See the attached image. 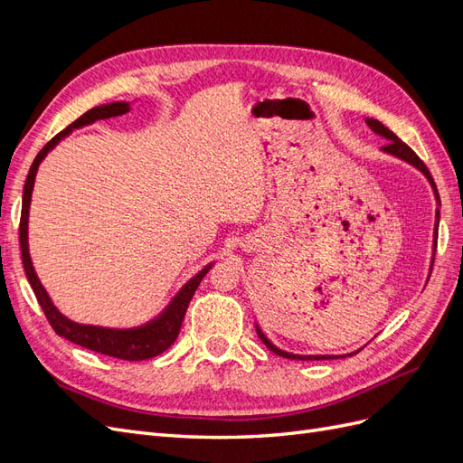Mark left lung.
<instances>
[{"instance_id": "left-lung-1", "label": "left lung", "mask_w": 463, "mask_h": 463, "mask_svg": "<svg viewBox=\"0 0 463 463\" xmlns=\"http://www.w3.org/2000/svg\"><path fill=\"white\" fill-rule=\"evenodd\" d=\"M367 125L369 128L374 131V133H378L381 137H384V138H388V143L383 146V150L384 152H388V154H392V156H396V158H402V160H405L408 164H411V165H415L417 170H421L425 175H427V179H429V184L432 185V189H434V194H437V187H434V181H432V175L429 174V167L423 164V160L417 156V154L405 145L403 141H400V138L392 133L388 128H384V125L378 121V119H367ZM439 197V194H437ZM439 210H437V223H434V243H437V237H439ZM257 334H259V338L262 340V344L270 349V352H274L276 355H279V357H286V359H298V361H313V359H334V355H296V354H288V352H282V349L279 347H276L269 338H266V335L260 332V328H257Z\"/></svg>"}]
</instances>
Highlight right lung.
<instances>
[{
  "instance_id": "obj_1",
  "label": "right lung",
  "mask_w": 463,
  "mask_h": 463,
  "mask_svg": "<svg viewBox=\"0 0 463 463\" xmlns=\"http://www.w3.org/2000/svg\"><path fill=\"white\" fill-rule=\"evenodd\" d=\"M128 111H129L128 102H114V104H104V106L92 108L87 111V114H82L79 119H75L67 129L55 135L52 141L36 154V158L29 170V175H26V184H24V191H23L19 243H21V255H23V266H24L26 278H29L34 296L42 307V311H44L50 326L55 330V334L63 335L65 340L73 342L77 345L92 349V352H96V354L118 357L123 361H143V359L160 355L175 342L179 328H181V322H184V318H185L187 307L194 296V291H197L201 279L204 278V274L210 270V266L213 264H208L204 270H201L197 276L191 278L189 282L181 288V291L174 298V301L167 305V309L158 318H154L145 326L129 328V330H114V328H102V326L77 325V322L65 318L58 309H55L44 286L40 284V279L33 269V260L29 255V235H26L29 233L26 232V228H29V206H31V197H33L34 177L38 172V165L42 160H44L46 154L55 145H58L65 135L71 133V129L82 128V125H90L98 119L123 116V114H128Z\"/></svg>"
}]
</instances>
